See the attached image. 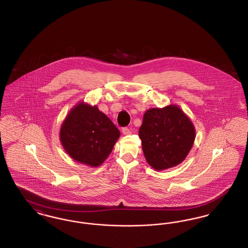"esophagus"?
I'll use <instances>...</instances> for the list:
<instances>
[{
	"instance_id": "34e87169",
	"label": "esophagus",
	"mask_w": 248,
	"mask_h": 248,
	"mask_svg": "<svg viewBox=\"0 0 248 248\" xmlns=\"http://www.w3.org/2000/svg\"><path fill=\"white\" fill-rule=\"evenodd\" d=\"M122 132H123L124 135H129L130 133H131L129 128H127V127H124V128L122 129Z\"/></svg>"
}]
</instances>
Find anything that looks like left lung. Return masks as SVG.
<instances>
[{"mask_svg":"<svg viewBox=\"0 0 248 248\" xmlns=\"http://www.w3.org/2000/svg\"><path fill=\"white\" fill-rule=\"evenodd\" d=\"M139 136L147 163L162 171L182 163L194 143L195 127L177 105L148 109Z\"/></svg>","mask_w":248,"mask_h":248,"instance_id":"obj_1","label":"left lung"}]
</instances>
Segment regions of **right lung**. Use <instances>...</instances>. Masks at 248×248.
I'll use <instances>...</instances> for the list:
<instances>
[{
  "label": "right lung",
  "instance_id": "obj_1",
  "mask_svg": "<svg viewBox=\"0 0 248 248\" xmlns=\"http://www.w3.org/2000/svg\"><path fill=\"white\" fill-rule=\"evenodd\" d=\"M120 138L113 123L95 106L73 107L59 130L60 142L71 159L97 167L104 163Z\"/></svg>",
  "mask_w": 248,
  "mask_h": 248
}]
</instances>
